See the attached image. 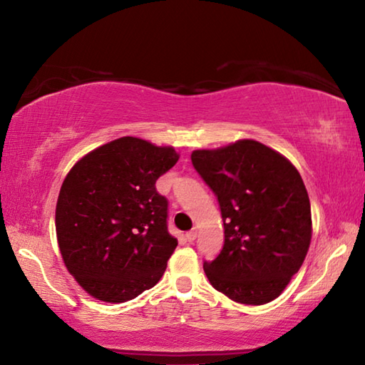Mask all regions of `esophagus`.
<instances>
[{"label":"esophagus","mask_w":365,"mask_h":365,"mask_svg":"<svg viewBox=\"0 0 365 365\" xmlns=\"http://www.w3.org/2000/svg\"><path fill=\"white\" fill-rule=\"evenodd\" d=\"M185 237H187V240L190 243H192L196 240V237H197V230L196 229H191L190 232H187V234H185Z\"/></svg>","instance_id":"obj_1"}]
</instances>
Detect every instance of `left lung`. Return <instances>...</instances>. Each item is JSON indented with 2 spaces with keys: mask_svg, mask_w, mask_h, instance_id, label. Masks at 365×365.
Returning a JSON list of instances; mask_svg holds the SVG:
<instances>
[{
  "mask_svg": "<svg viewBox=\"0 0 365 365\" xmlns=\"http://www.w3.org/2000/svg\"><path fill=\"white\" fill-rule=\"evenodd\" d=\"M191 161L218 197L224 220L222 250L204 262L208 281L242 304L276 299L312 238L311 202L297 168L254 139L195 150Z\"/></svg>",
  "mask_w": 365,
  "mask_h": 365,
  "instance_id": "8db88e82",
  "label": "left lung"
}]
</instances>
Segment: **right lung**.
<instances>
[{
	"label": "right lung",
	"instance_id": "add662e5",
	"mask_svg": "<svg viewBox=\"0 0 365 365\" xmlns=\"http://www.w3.org/2000/svg\"><path fill=\"white\" fill-rule=\"evenodd\" d=\"M178 160L174 147L123 136L97 147L64 178L56 204L63 260L91 297L125 302L160 281L177 238L155 188Z\"/></svg>",
	"mask_w": 365,
	"mask_h": 365
}]
</instances>
